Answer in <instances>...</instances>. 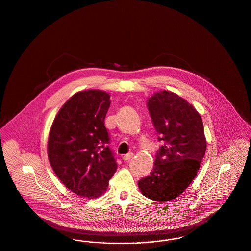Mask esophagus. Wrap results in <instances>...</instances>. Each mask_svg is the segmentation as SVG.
Masks as SVG:
<instances>
[{
	"instance_id": "esophagus-1",
	"label": "esophagus",
	"mask_w": 251,
	"mask_h": 251,
	"mask_svg": "<svg viewBox=\"0 0 251 251\" xmlns=\"http://www.w3.org/2000/svg\"><path fill=\"white\" fill-rule=\"evenodd\" d=\"M133 156V153H128V154H125V155L123 156L122 157V159L124 160V161H128V160H130L131 159V157Z\"/></svg>"
}]
</instances>
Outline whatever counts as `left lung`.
I'll use <instances>...</instances> for the list:
<instances>
[{
    "label": "left lung",
    "instance_id": "left-lung-1",
    "mask_svg": "<svg viewBox=\"0 0 251 251\" xmlns=\"http://www.w3.org/2000/svg\"><path fill=\"white\" fill-rule=\"evenodd\" d=\"M148 109L158 140L151 174L139 179L144 196L156 201H171L184 191L196 177L206 151L201 117L185 100L170 91L157 92Z\"/></svg>",
    "mask_w": 251,
    "mask_h": 251
}]
</instances>
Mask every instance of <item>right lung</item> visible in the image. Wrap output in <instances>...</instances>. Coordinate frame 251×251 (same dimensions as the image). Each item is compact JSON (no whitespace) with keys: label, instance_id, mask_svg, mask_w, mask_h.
Returning a JSON list of instances; mask_svg holds the SVG:
<instances>
[{"label":"right lung","instance_id":"1","mask_svg":"<svg viewBox=\"0 0 251 251\" xmlns=\"http://www.w3.org/2000/svg\"><path fill=\"white\" fill-rule=\"evenodd\" d=\"M109 106L106 92H78L60 109L49 135L54 173L67 188L88 199L106 191L118 167L104 125Z\"/></svg>","mask_w":251,"mask_h":251}]
</instances>
